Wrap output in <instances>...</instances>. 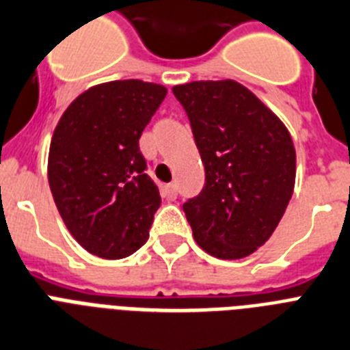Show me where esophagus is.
I'll list each match as a JSON object with an SVG mask.
<instances>
[{"instance_id": "obj_1", "label": "esophagus", "mask_w": 350, "mask_h": 350, "mask_svg": "<svg viewBox=\"0 0 350 350\" xmlns=\"http://www.w3.org/2000/svg\"><path fill=\"white\" fill-rule=\"evenodd\" d=\"M176 194H178V187H176V183H169L163 187V198H167V200H174Z\"/></svg>"}]
</instances>
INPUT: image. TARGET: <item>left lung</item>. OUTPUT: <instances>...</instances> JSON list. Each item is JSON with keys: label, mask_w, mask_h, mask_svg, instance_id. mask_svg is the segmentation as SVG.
Here are the masks:
<instances>
[{"label": "left lung", "mask_w": 350, "mask_h": 350, "mask_svg": "<svg viewBox=\"0 0 350 350\" xmlns=\"http://www.w3.org/2000/svg\"><path fill=\"white\" fill-rule=\"evenodd\" d=\"M204 165L183 212L196 243L217 258L248 257L271 237L295 189L297 154L282 120L235 81L172 88Z\"/></svg>", "instance_id": "obj_1"}]
</instances>
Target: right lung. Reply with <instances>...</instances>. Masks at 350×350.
<instances>
[{"label": "right lung", "instance_id": "right-lung-1", "mask_svg": "<svg viewBox=\"0 0 350 350\" xmlns=\"http://www.w3.org/2000/svg\"><path fill=\"white\" fill-rule=\"evenodd\" d=\"M165 95V86L136 79L96 84L68 106L53 131V201L73 239L96 257H129L149 239L161 198L138 140Z\"/></svg>", "mask_w": 350, "mask_h": 350}]
</instances>
